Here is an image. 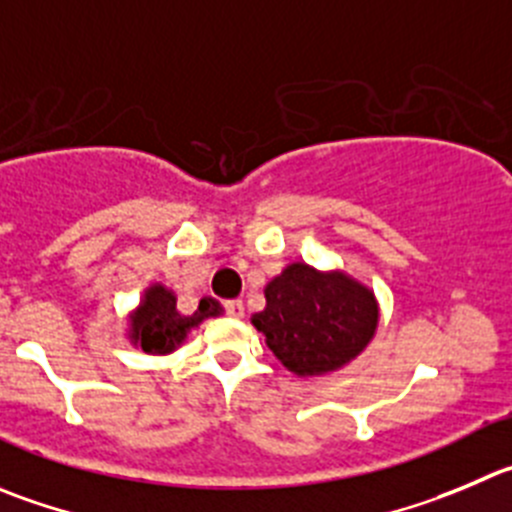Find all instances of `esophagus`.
<instances>
[{
    "mask_svg": "<svg viewBox=\"0 0 512 512\" xmlns=\"http://www.w3.org/2000/svg\"><path fill=\"white\" fill-rule=\"evenodd\" d=\"M223 306H226V314L233 316V319H241L243 311H246V309H243V301H238V299L226 301V304H223Z\"/></svg>",
    "mask_w": 512,
    "mask_h": 512,
    "instance_id": "obj_1",
    "label": "esophagus"
}]
</instances>
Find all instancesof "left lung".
<instances>
[{"mask_svg":"<svg viewBox=\"0 0 512 512\" xmlns=\"http://www.w3.org/2000/svg\"><path fill=\"white\" fill-rule=\"evenodd\" d=\"M266 309L251 324L274 357L299 377L342 369L364 352L379 324L374 291L344 271L289 264L264 289Z\"/></svg>","mask_w":512,"mask_h":512,"instance_id":"1","label":"left lung"}]
</instances>
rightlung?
Masks as SVG:
<instances>
[{"instance_id":"obj_1","label":"right lung","mask_w":512,"mask_h":512,"mask_svg":"<svg viewBox=\"0 0 512 512\" xmlns=\"http://www.w3.org/2000/svg\"><path fill=\"white\" fill-rule=\"evenodd\" d=\"M221 311V304L206 296L193 314H180L173 291L165 289L163 284H153L145 289L140 306L130 314L128 337L145 354H170L186 342L191 329Z\"/></svg>"}]
</instances>
